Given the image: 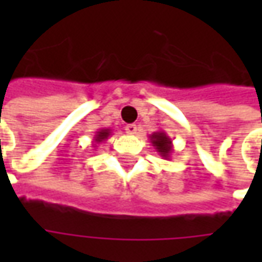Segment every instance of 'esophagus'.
<instances>
[{
	"label": "esophagus",
	"instance_id": "1",
	"mask_svg": "<svg viewBox=\"0 0 262 262\" xmlns=\"http://www.w3.org/2000/svg\"><path fill=\"white\" fill-rule=\"evenodd\" d=\"M125 130L127 135H136L137 133V126L135 123H129L125 126Z\"/></svg>",
	"mask_w": 262,
	"mask_h": 262
}]
</instances>
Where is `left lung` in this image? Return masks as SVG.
I'll return each instance as SVG.
<instances>
[{"label":"left lung","mask_w":262,"mask_h":262,"mask_svg":"<svg viewBox=\"0 0 262 262\" xmlns=\"http://www.w3.org/2000/svg\"><path fill=\"white\" fill-rule=\"evenodd\" d=\"M150 142L153 144V147L156 148V151H159L163 159L170 160L174 148H172V140L165 132H154L153 135H150Z\"/></svg>","instance_id":"left-lung-1"}]
</instances>
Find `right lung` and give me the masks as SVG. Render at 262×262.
I'll return each mask as SVG.
<instances>
[{"mask_svg": "<svg viewBox=\"0 0 262 262\" xmlns=\"http://www.w3.org/2000/svg\"><path fill=\"white\" fill-rule=\"evenodd\" d=\"M111 133L112 130L111 129H98V132L95 133V136H94V144H99V143H102L103 140H106L109 136H111ZM94 147H97V146H94Z\"/></svg>", "mask_w": 262, "mask_h": 262, "instance_id": "add662e5", "label": "right lung"}]
</instances>
